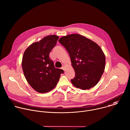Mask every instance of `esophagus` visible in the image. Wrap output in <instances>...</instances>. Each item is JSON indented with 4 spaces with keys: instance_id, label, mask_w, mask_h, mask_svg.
<instances>
[{
    "instance_id": "obj_1",
    "label": "esophagus",
    "mask_w": 130,
    "mask_h": 130,
    "mask_svg": "<svg viewBox=\"0 0 130 130\" xmlns=\"http://www.w3.org/2000/svg\"><path fill=\"white\" fill-rule=\"evenodd\" d=\"M61 68H62L64 71H65V66H62V67Z\"/></svg>"
}]
</instances>
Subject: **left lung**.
<instances>
[{
  "mask_svg": "<svg viewBox=\"0 0 130 130\" xmlns=\"http://www.w3.org/2000/svg\"><path fill=\"white\" fill-rule=\"evenodd\" d=\"M59 42L71 59L75 73L71 79L73 85L82 90L93 87L100 81L105 68V55L100 46L77 34L63 36Z\"/></svg>",
  "mask_w": 130,
  "mask_h": 130,
  "instance_id": "8db88e82",
  "label": "left lung"
}]
</instances>
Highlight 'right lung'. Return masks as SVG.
<instances>
[{"label": "right lung", "mask_w": 130, "mask_h": 130, "mask_svg": "<svg viewBox=\"0 0 130 130\" xmlns=\"http://www.w3.org/2000/svg\"><path fill=\"white\" fill-rule=\"evenodd\" d=\"M59 36L50 35L33 43L25 51L22 67L25 77L37 92L44 93L55 88L62 69L56 68L49 54L55 46Z\"/></svg>", "instance_id": "right-lung-1"}]
</instances>
